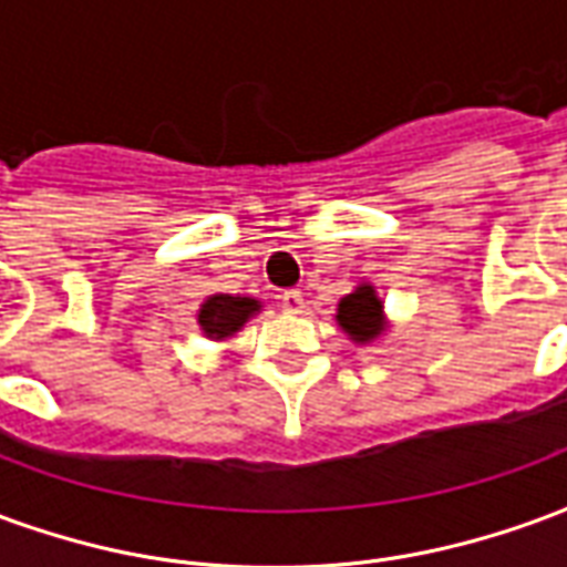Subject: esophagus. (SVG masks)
I'll return each mask as SVG.
<instances>
[{"label": "esophagus", "instance_id": "esophagus-1", "mask_svg": "<svg viewBox=\"0 0 567 567\" xmlns=\"http://www.w3.org/2000/svg\"><path fill=\"white\" fill-rule=\"evenodd\" d=\"M279 300H282L285 312H291V316L303 312V295H300V291H282Z\"/></svg>", "mask_w": 567, "mask_h": 567}]
</instances>
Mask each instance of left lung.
Listing matches in <instances>:
<instances>
[{"mask_svg": "<svg viewBox=\"0 0 567 567\" xmlns=\"http://www.w3.org/2000/svg\"><path fill=\"white\" fill-rule=\"evenodd\" d=\"M337 324L349 333V340L368 346L373 340H380L389 321H385V312H382V300L377 295V288L368 282H361L352 291L340 300L337 307Z\"/></svg>", "mask_w": 567, "mask_h": 567, "instance_id": "1", "label": "left lung"}]
</instances>
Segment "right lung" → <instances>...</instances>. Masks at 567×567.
<instances>
[{
	"label": "right lung",
	"instance_id": "right-lung-1",
	"mask_svg": "<svg viewBox=\"0 0 567 567\" xmlns=\"http://www.w3.org/2000/svg\"><path fill=\"white\" fill-rule=\"evenodd\" d=\"M255 312H260V303L255 297H234V295H212L203 300L197 312L199 331L209 340H227L246 324Z\"/></svg>",
	"mask_w": 567,
	"mask_h": 567
}]
</instances>
